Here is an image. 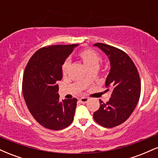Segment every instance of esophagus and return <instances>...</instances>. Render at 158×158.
Returning a JSON list of instances; mask_svg holds the SVG:
<instances>
[{"instance_id": "esophagus-1", "label": "esophagus", "mask_w": 158, "mask_h": 158, "mask_svg": "<svg viewBox=\"0 0 158 158\" xmlns=\"http://www.w3.org/2000/svg\"><path fill=\"white\" fill-rule=\"evenodd\" d=\"M88 100H89V99L87 97H81L80 99H79V101L81 103H82V104H85V103H87L88 102Z\"/></svg>"}]
</instances>
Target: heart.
Masks as SVG:
<instances>
[{"label": "heart", "mask_w": 158, "mask_h": 158, "mask_svg": "<svg viewBox=\"0 0 158 158\" xmlns=\"http://www.w3.org/2000/svg\"><path fill=\"white\" fill-rule=\"evenodd\" d=\"M78 56L89 70L93 68H98L99 66L101 57L99 54L95 50L92 49H85L79 52ZM69 68H70V61L69 59H66L61 66V72L64 75L68 73Z\"/></svg>", "instance_id": "1"}]
</instances>
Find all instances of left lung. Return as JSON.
Segmentation results:
<instances>
[{"label": "left lung", "mask_w": 158, "mask_h": 158, "mask_svg": "<svg viewBox=\"0 0 158 158\" xmlns=\"http://www.w3.org/2000/svg\"><path fill=\"white\" fill-rule=\"evenodd\" d=\"M94 45L110 59V70L106 79L105 93L110 90L111 94L106 103L100 100L94 119L102 127L113 128L126 121L135 110L140 96V78L135 63L126 52L102 43Z\"/></svg>", "instance_id": "1"}]
</instances>
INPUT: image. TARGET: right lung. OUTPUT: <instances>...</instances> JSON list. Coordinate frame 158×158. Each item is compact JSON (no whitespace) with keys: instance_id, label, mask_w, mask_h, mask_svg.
Segmentation results:
<instances>
[{"instance_id":"add662e5","label":"right lung","mask_w":158,"mask_h":158,"mask_svg":"<svg viewBox=\"0 0 158 158\" xmlns=\"http://www.w3.org/2000/svg\"><path fill=\"white\" fill-rule=\"evenodd\" d=\"M78 44L52 45L39 49L27 63L22 91L32 117L50 130L64 129L73 120L76 98L59 100L58 81L62 79L61 66Z\"/></svg>"}]
</instances>
